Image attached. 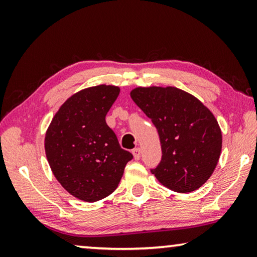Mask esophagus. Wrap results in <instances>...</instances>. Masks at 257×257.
I'll return each mask as SVG.
<instances>
[{
  "label": "esophagus",
  "instance_id": "obj_1",
  "mask_svg": "<svg viewBox=\"0 0 257 257\" xmlns=\"http://www.w3.org/2000/svg\"><path fill=\"white\" fill-rule=\"evenodd\" d=\"M133 154H134V158L135 160H139L141 159V149H134L133 150Z\"/></svg>",
  "mask_w": 257,
  "mask_h": 257
}]
</instances>
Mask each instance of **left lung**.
<instances>
[{"label": "left lung", "mask_w": 257, "mask_h": 257, "mask_svg": "<svg viewBox=\"0 0 257 257\" xmlns=\"http://www.w3.org/2000/svg\"><path fill=\"white\" fill-rule=\"evenodd\" d=\"M158 129L162 159L151 172L177 193H190L208 180L219 162L222 134L215 116L177 87H137L130 92Z\"/></svg>", "instance_id": "1"}]
</instances>
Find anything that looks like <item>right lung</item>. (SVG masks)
Returning a JSON list of instances; mask_svg holds the SVG:
<instances>
[{
	"label": "right lung",
	"instance_id": "right-lung-1",
	"mask_svg": "<svg viewBox=\"0 0 257 257\" xmlns=\"http://www.w3.org/2000/svg\"><path fill=\"white\" fill-rule=\"evenodd\" d=\"M120 88L98 85L69 97L45 134L47 161L61 186L84 202H97L116 189L133 154L120 147L105 121Z\"/></svg>",
	"mask_w": 257,
	"mask_h": 257
}]
</instances>
